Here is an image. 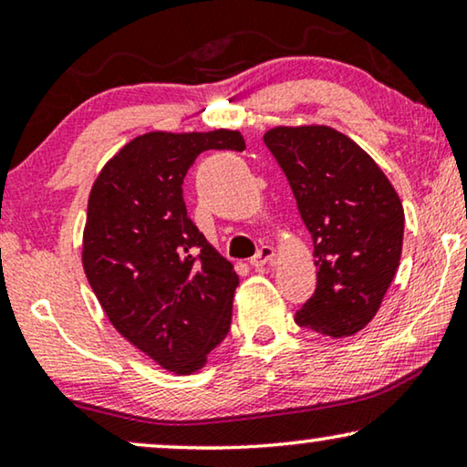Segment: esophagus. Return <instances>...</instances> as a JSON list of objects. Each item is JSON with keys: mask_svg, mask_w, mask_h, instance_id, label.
I'll use <instances>...</instances> for the list:
<instances>
[{"mask_svg": "<svg viewBox=\"0 0 467 467\" xmlns=\"http://www.w3.org/2000/svg\"><path fill=\"white\" fill-rule=\"evenodd\" d=\"M275 260V247L271 245H262L258 249V254L254 255L252 260H249V265H252L254 268H265L266 265H271V262Z\"/></svg>", "mask_w": 467, "mask_h": 467, "instance_id": "1", "label": "esophagus"}]
</instances>
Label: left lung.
<instances>
[{
  "mask_svg": "<svg viewBox=\"0 0 467 467\" xmlns=\"http://www.w3.org/2000/svg\"><path fill=\"white\" fill-rule=\"evenodd\" d=\"M265 143L313 239L317 287L296 324L324 337H353L377 315L400 266L402 201L377 162L337 129L275 127Z\"/></svg>",
  "mask_w": 467,
  "mask_h": 467,
  "instance_id": "obj_1",
  "label": "left lung"
}]
</instances>
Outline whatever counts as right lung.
<instances>
[{
  "instance_id": "obj_1",
  "label": "right lung",
  "mask_w": 467,
  "mask_h": 467,
  "mask_svg": "<svg viewBox=\"0 0 467 467\" xmlns=\"http://www.w3.org/2000/svg\"><path fill=\"white\" fill-rule=\"evenodd\" d=\"M243 152L239 130L135 137L97 175L82 265L111 326L156 364L192 374L226 338L239 277L188 218L183 177L202 152Z\"/></svg>"
}]
</instances>
